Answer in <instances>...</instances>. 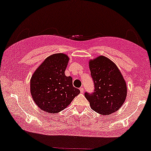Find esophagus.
I'll return each instance as SVG.
<instances>
[{"instance_id": "obj_1", "label": "esophagus", "mask_w": 151, "mask_h": 151, "mask_svg": "<svg viewBox=\"0 0 151 151\" xmlns=\"http://www.w3.org/2000/svg\"><path fill=\"white\" fill-rule=\"evenodd\" d=\"M80 92H81L82 93H84V88L83 87H80Z\"/></svg>"}]
</instances>
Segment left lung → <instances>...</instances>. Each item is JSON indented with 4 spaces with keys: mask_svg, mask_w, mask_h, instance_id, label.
<instances>
[{
    "mask_svg": "<svg viewBox=\"0 0 151 151\" xmlns=\"http://www.w3.org/2000/svg\"><path fill=\"white\" fill-rule=\"evenodd\" d=\"M91 75L94 82V92L84 96L91 108L101 115L117 111L127 98V84L116 65L108 58L100 55L89 61Z\"/></svg>",
    "mask_w": 151,
    "mask_h": 151,
    "instance_id": "1",
    "label": "left lung"
}]
</instances>
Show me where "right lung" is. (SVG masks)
I'll return each instance as SVG.
<instances>
[{"label":"right lung","mask_w":151,"mask_h":151,"mask_svg":"<svg viewBox=\"0 0 151 151\" xmlns=\"http://www.w3.org/2000/svg\"><path fill=\"white\" fill-rule=\"evenodd\" d=\"M69 57L55 53L47 57L37 68L30 80V92L37 106L49 113L63 111L80 93L71 76L65 71Z\"/></svg>","instance_id":"add662e5"}]
</instances>
